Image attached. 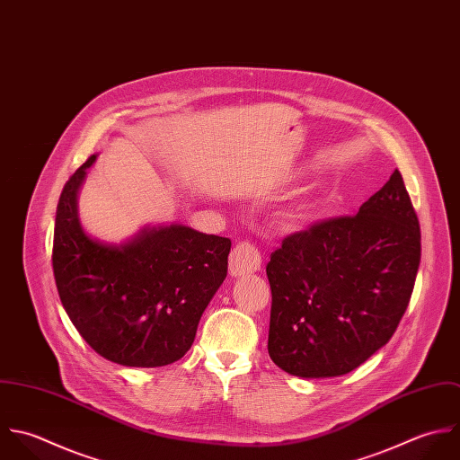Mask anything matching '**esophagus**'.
<instances>
[{
    "label": "esophagus",
    "mask_w": 460,
    "mask_h": 460,
    "mask_svg": "<svg viewBox=\"0 0 460 460\" xmlns=\"http://www.w3.org/2000/svg\"><path fill=\"white\" fill-rule=\"evenodd\" d=\"M261 267V254L258 247L251 242H240L234 245L229 256V272L231 276H245L258 272Z\"/></svg>",
    "instance_id": "esophagus-1"
}]
</instances>
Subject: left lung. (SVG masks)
I'll return each instance as SVG.
<instances>
[{
    "label": "left lung",
    "instance_id": "8db88e82",
    "mask_svg": "<svg viewBox=\"0 0 460 460\" xmlns=\"http://www.w3.org/2000/svg\"><path fill=\"white\" fill-rule=\"evenodd\" d=\"M420 258V222L398 171L358 215L286 236L267 265L272 361L304 378L361 367L394 334Z\"/></svg>",
    "mask_w": 460,
    "mask_h": 460
}]
</instances>
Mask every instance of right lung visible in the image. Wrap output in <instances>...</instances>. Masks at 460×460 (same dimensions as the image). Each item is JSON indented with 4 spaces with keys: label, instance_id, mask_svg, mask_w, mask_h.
Returning a JSON list of instances; mask_svg holds the SVG:
<instances>
[{
    "label": "right lung",
    "instance_id": "add662e5",
    "mask_svg": "<svg viewBox=\"0 0 460 460\" xmlns=\"http://www.w3.org/2000/svg\"><path fill=\"white\" fill-rule=\"evenodd\" d=\"M93 160L69 178L57 206L51 260L60 300L101 358L122 367L171 365L190 350L227 276L231 240L178 224L144 229L119 247L89 238L76 195Z\"/></svg>",
    "mask_w": 460,
    "mask_h": 460
}]
</instances>
